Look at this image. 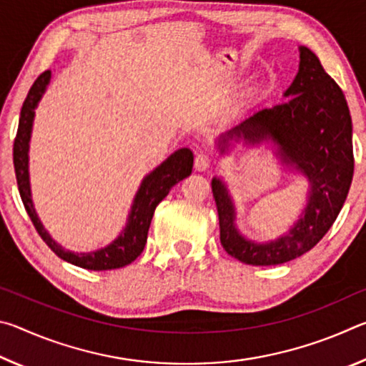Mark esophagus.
Listing matches in <instances>:
<instances>
[{"instance_id": "1", "label": "esophagus", "mask_w": 366, "mask_h": 366, "mask_svg": "<svg viewBox=\"0 0 366 366\" xmlns=\"http://www.w3.org/2000/svg\"><path fill=\"white\" fill-rule=\"evenodd\" d=\"M212 164V158L207 153H198L195 157V169L197 171H205Z\"/></svg>"}]
</instances>
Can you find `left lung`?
I'll use <instances>...</instances> for the list:
<instances>
[{"label": "left lung", "instance_id": "left-lung-1", "mask_svg": "<svg viewBox=\"0 0 366 366\" xmlns=\"http://www.w3.org/2000/svg\"><path fill=\"white\" fill-rule=\"evenodd\" d=\"M284 95L290 97L287 103L258 111L221 140L226 145L232 137L249 144L271 139L280 145L284 163L294 164L312 185L297 224L274 242L253 244L234 226L226 185L213 179L221 245L245 264H281L312 250L336 221L354 177L352 117L344 92L307 46H300L299 72Z\"/></svg>", "mask_w": 366, "mask_h": 366}]
</instances>
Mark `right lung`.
Listing matches in <instances>:
<instances>
[{"mask_svg":"<svg viewBox=\"0 0 366 366\" xmlns=\"http://www.w3.org/2000/svg\"><path fill=\"white\" fill-rule=\"evenodd\" d=\"M49 77H51V72L49 71L41 72L40 76L36 77L34 85L30 86L26 102H24L21 108L19 127H17L14 147H12V161H14L17 187H19L22 203L24 207H26L29 218L34 222L36 232H39L40 237L43 239V242L56 253L61 259L92 271H108L122 268V266L132 263L134 259L144 252L154 208L158 207V203L169 194V190L174 187L177 182H181L182 179L192 174L194 154H192L189 148H181V150L172 153L163 164L158 166L157 169L150 172V174L144 179L137 195L134 198L132 212L129 214L127 226L113 244H109L102 250L90 253H72L64 250L63 247L58 245L51 237H49L45 227L41 226L39 216H36L32 205L29 185L27 152L30 131H32V121L35 114L34 109L41 98L43 92L46 89Z\"/></svg>","mask_w":366,"mask_h":366,"instance_id":"add662e5","label":"right lung"}]
</instances>
